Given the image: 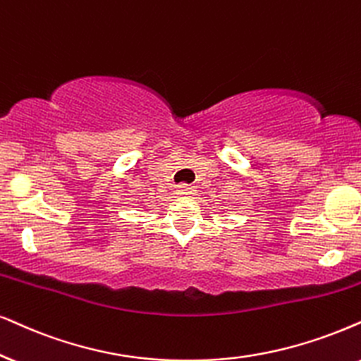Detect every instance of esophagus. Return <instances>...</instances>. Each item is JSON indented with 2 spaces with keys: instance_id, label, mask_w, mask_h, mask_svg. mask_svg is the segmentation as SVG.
I'll return each mask as SVG.
<instances>
[{
  "instance_id": "obj_1",
  "label": "esophagus",
  "mask_w": 361,
  "mask_h": 361,
  "mask_svg": "<svg viewBox=\"0 0 361 361\" xmlns=\"http://www.w3.org/2000/svg\"><path fill=\"white\" fill-rule=\"evenodd\" d=\"M178 191L181 195H195L196 193V186L193 185H180L178 186Z\"/></svg>"
}]
</instances>
